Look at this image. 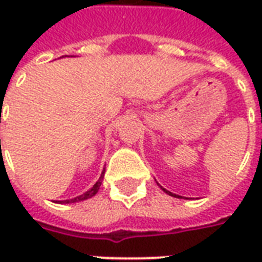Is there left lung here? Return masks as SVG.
Here are the masks:
<instances>
[{"instance_id": "obj_1", "label": "left lung", "mask_w": 262, "mask_h": 262, "mask_svg": "<svg viewBox=\"0 0 262 262\" xmlns=\"http://www.w3.org/2000/svg\"><path fill=\"white\" fill-rule=\"evenodd\" d=\"M164 191H165V189H164ZM165 192H167V193H170V195H171V192H168V191H165Z\"/></svg>"}]
</instances>
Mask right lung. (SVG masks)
Here are the masks:
<instances>
[{"instance_id": "obj_1", "label": "right lung", "mask_w": 262, "mask_h": 262, "mask_svg": "<svg viewBox=\"0 0 262 262\" xmlns=\"http://www.w3.org/2000/svg\"><path fill=\"white\" fill-rule=\"evenodd\" d=\"M103 174H105V170L102 171V174H101V177H99V180L97 181V184H95L90 191H86L85 193H82V195H80V196L73 198V199H67V201H60V202L73 203V202H80V201H85V199H88V198H92L95 193L98 192V191H99V187H101V184H102V180H103Z\"/></svg>"}]
</instances>
